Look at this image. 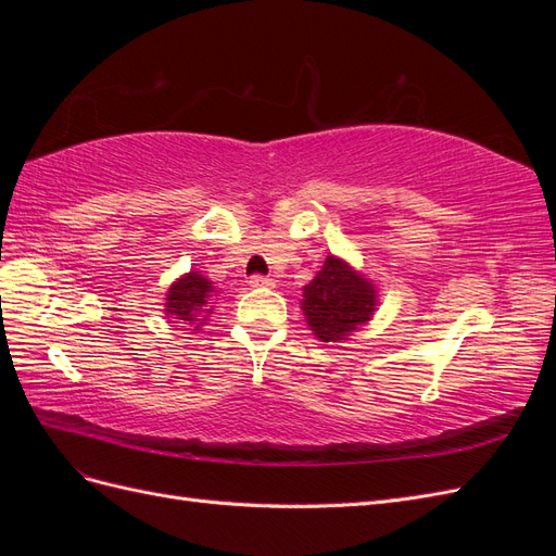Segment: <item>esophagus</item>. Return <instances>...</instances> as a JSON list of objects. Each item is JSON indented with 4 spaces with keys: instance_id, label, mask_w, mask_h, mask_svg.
Masks as SVG:
<instances>
[{
    "instance_id": "1",
    "label": "esophagus",
    "mask_w": 556,
    "mask_h": 556,
    "mask_svg": "<svg viewBox=\"0 0 556 556\" xmlns=\"http://www.w3.org/2000/svg\"><path fill=\"white\" fill-rule=\"evenodd\" d=\"M248 282H250V288H276V280L266 278V276H252Z\"/></svg>"
}]
</instances>
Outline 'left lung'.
<instances>
[{
	"label": "left lung",
	"instance_id": "obj_1",
	"mask_svg": "<svg viewBox=\"0 0 556 556\" xmlns=\"http://www.w3.org/2000/svg\"><path fill=\"white\" fill-rule=\"evenodd\" d=\"M306 325L317 341L345 343L374 319L380 299L376 282L339 255H327L301 299Z\"/></svg>",
	"mask_w": 556,
	"mask_h": 556
}]
</instances>
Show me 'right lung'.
Returning <instances> with one entry per match:
<instances>
[{"mask_svg": "<svg viewBox=\"0 0 556 556\" xmlns=\"http://www.w3.org/2000/svg\"><path fill=\"white\" fill-rule=\"evenodd\" d=\"M217 288L204 274L188 271L169 285L164 296V317L176 323L190 325L194 333L201 331L213 315Z\"/></svg>", "mask_w": 556, "mask_h": 556, "instance_id": "1", "label": "right lung"}]
</instances>
